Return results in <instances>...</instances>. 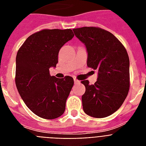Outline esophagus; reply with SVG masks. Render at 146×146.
I'll list each match as a JSON object with an SVG mask.
<instances>
[{
  "label": "esophagus",
  "instance_id": "obj_1",
  "mask_svg": "<svg viewBox=\"0 0 146 146\" xmlns=\"http://www.w3.org/2000/svg\"><path fill=\"white\" fill-rule=\"evenodd\" d=\"M74 83H75V84H78V83H80V81L78 80H76V79H74Z\"/></svg>",
  "mask_w": 146,
  "mask_h": 146
}]
</instances>
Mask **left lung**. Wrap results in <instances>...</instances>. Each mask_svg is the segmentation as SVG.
Instances as JSON below:
<instances>
[{
    "label": "left lung",
    "mask_w": 146,
    "mask_h": 146,
    "mask_svg": "<svg viewBox=\"0 0 146 146\" xmlns=\"http://www.w3.org/2000/svg\"><path fill=\"white\" fill-rule=\"evenodd\" d=\"M73 33L86 44L87 66L97 70L98 80L86 87L82 96L86 114L96 118L108 117L120 108L129 89V60L123 44L108 31L99 27L73 29Z\"/></svg>",
    "instance_id": "8db88e82"
}]
</instances>
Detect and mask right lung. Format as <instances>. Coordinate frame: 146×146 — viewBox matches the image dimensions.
Wrapping results in <instances>:
<instances>
[{"label":"right lung","instance_id":"right-lung-1","mask_svg":"<svg viewBox=\"0 0 146 146\" xmlns=\"http://www.w3.org/2000/svg\"><path fill=\"white\" fill-rule=\"evenodd\" d=\"M73 36L70 29H43L27 38L17 52V90L26 106L40 117L55 119L65 111L73 79L51 76L49 68L56 66L60 49Z\"/></svg>","mask_w":146,"mask_h":146}]
</instances>
